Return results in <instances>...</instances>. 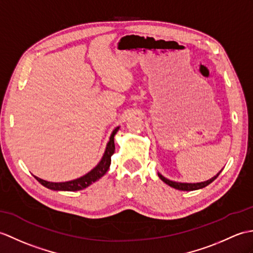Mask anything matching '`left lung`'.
<instances>
[{"mask_svg": "<svg viewBox=\"0 0 253 253\" xmlns=\"http://www.w3.org/2000/svg\"><path fill=\"white\" fill-rule=\"evenodd\" d=\"M220 172L216 173L213 178H211V179H209L207 181H204V182H198V183H182V182L171 181V180H169V179L164 177V175H162L160 172H158V177L161 178V180H163L164 182H165L166 184L173 187V189H175V190H180V191H195V190L203 189V187L210 184L211 182H213L216 178H218V175L220 174Z\"/></svg>", "mask_w": 253, "mask_h": 253, "instance_id": "8db88e82", "label": "left lung"}]
</instances>
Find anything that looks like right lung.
Segmentation results:
<instances>
[{
	"label": "right lung",
	"instance_id": "1",
	"mask_svg": "<svg viewBox=\"0 0 253 253\" xmlns=\"http://www.w3.org/2000/svg\"><path fill=\"white\" fill-rule=\"evenodd\" d=\"M120 127H116L112 134L110 137V141L107 144V148H105L104 154L101 158V161L98 163V165L91 169L89 172L86 173L85 175L81 178H78L75 180L71 181H67V182H48L45 181L43 179H40L38 177L34 178L37 179L41 184L44 185L45 187L49 190H54V191H70V192H74V191H80V190H84L87 186H89L92 184L93 182H96L101 177L105 174V172L109 170V167L111 165V156L113 155L114 151H115V144H114V136L115 133L119 131Z\"/></svg>",
	"mask_w": 253,
	"mask_h": 253
}]
</instances>
